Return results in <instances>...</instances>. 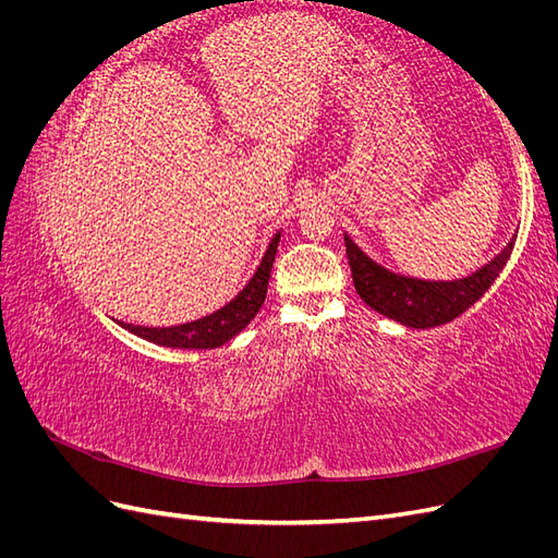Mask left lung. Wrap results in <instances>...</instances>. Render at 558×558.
Returning a JSON list of instances; mask_svg holds the SVG:
<instances>
[{
  "mask_svg": "<svg viewBox=\"0 0 558 558\" xmlns=\"http://www.w3.org/2000/svg\"><path fill=\"white\" fill-rule=\"evenodd\" d=\"M517 234L496 258L488 260L477 272L453 281H426L402 277L381 267L367 256L349 234H344L347 258L356 293L369 310H375L408 328H435L461 316L468 307L492 289L505 263L510 260Z\"/></svg>",
  "mask_w": 558,
  "mask_h": 558,
  "instance_id": "left-lung-1",
  "label": "left lung"
}]
</instances>
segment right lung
I'll return each instance as SVG.
<instances>
[{"label": "right lung", "mask_w": 558, "mask_h": 558, "mask_svg": "<svg viewBox=\"0 0 558 558\" xmlns=\"http://www.w3.org/2000/svg\"><path fill=\"white\" fill-rule=\"evenodd\" d=\"M281 232H277L272 242L267 244L265 256L256 269V275L248 279L244 289L234 295L228 305L216 310L214 314L202 316L191 324L170 326V328H148V326H132L123 324V320H116L118 326L130 330L132 335L142 337L146 342H154L160 347H172V349H216L230 342L234 335L244 330L251 318L258 314L265 302L267 293V281L269 272H272V263L277 256V244H279Z\"/></svg>", "instance_id": "right-lung-1"}]
</instances>
